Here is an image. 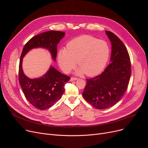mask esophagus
<instances>
[{
	"instance_id": "esophagus-1",
	"label": "esophagus",
	"mask_w": 148,
	"mask_h": 148,
	"mask_svg": "<svg viewBox=\"0 0 148 148\" xmlns=\"http://www.w3.org/2000/svg\"><path fill=\"white\" fill-rule=\"evenodd\" d=\"M77 80V78H76V77H72L71 79H70V80L71 81H74V80Z\"/></svg>"
}]
</instances>
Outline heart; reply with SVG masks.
<instances>
[{"mask_svg":"<svg viewBox=\"0 0 148 148\" xmlns=\"http://www.w3.org/2000/svg\"><path fill=\"white\" fill-rule=\"evenodd\" d=\"M109 56V46L105 41L89 35H83L70 41L66 49H61L58 59L61 69L66 73L74 68L77 60L80 67L77 73L94 76L103 71Z\"/></svg>","mask_w":148,"mask_h":148,"instance_id":"b5f03b06","label":"heart"}]
</instances>
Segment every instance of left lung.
Instances as JSON below:
<instances>
[{"label": "left lung", "instance_id": "8db88e82", "mask_svg": "<svg viewBox=\"0 0 148 148\" xmlns=\"http://www.w3.org/2000/svg\"><path fill=\"white\" fill-rule=\"evenodd\" d=\"M112 42L110 63L98 75L86 79L82 94L97 109H106L118 103L127 89L131 77V61L125 45L110 31H106Z\"/></svg>", "mask_w": 148, "mask_h": 148}]
</instances>
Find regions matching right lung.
Here are the masks:
<instances>
[{
    "instance_id": "add662e5",
    "label": "right lung",
    "mask_w": 148,
    "mask_h": 148,
    "mask_svg": "<svg viewBox=\"0 0 148 148\" xmlns=\"http://www.w3.org/2000/svg\"><path fill=\"white\" fill-rule=\"evenodd\" d=\"M65 34L60 31L50 30L35 36L25 44L21 54L18 70L20 84L28 101L40 110L47 109L61 98L65 91V84L70 80V77L51 66L42 77L30 79L23 73V58L30 49L43 47L50 51L55 60L57 45Z\"/></svg>"
}]
</instances>
